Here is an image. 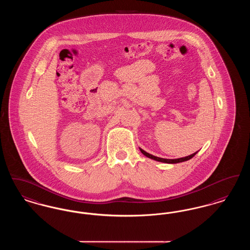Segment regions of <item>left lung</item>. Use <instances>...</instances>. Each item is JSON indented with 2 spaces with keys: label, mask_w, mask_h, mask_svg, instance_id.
<instances>
[{
  "label": "left lung",
  "mask_w": 250,
  "mask_h": 250,
  "mask_svg": "<svg viewBox=\"0 0 250 250\" xmlns=\"http://www.w3.org/2000/svg\"><path fill=\"white\" fill-rule=\"evenodd\" d=\"M140 150H141V152L143 153V155H145V156H147V157H149V158H151V159H154L155 161H159V162H163V163H168V164H176V163H180V162L188 161V160L191 159L194 155L198 153V152H196V153L188 155V156L181 157V158H177V159H167V158H161V157H157V156H155V155H151V154L145 152L144 150L141 149V148H140Z\"/></svg>",
  "instance_id": "left-lung-1"
}]
</instances>
